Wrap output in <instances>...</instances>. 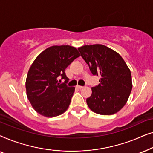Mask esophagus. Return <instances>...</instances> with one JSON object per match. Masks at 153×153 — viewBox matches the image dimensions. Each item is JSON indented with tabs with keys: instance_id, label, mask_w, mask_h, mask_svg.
Segmentation results:
<instances>
[{
	"instance_id": "obj_1",
	"label": "esophagus",
	"mask_w": 153,
	"mask_h": 153,
	"mask_svg": "<svg viewBox=\"0 0 153 153\" xmlns=\"http://www.w3.org/2000/svg\"><path fill=\"white\" fill-rule=\"evenodd\" d=\"M76 88H79V89H81V88H83V86H81V85H76Z\"/></svg>"
}]
</instances>
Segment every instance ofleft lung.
<instances>
[{
    "mask_svg": "<svg viewBox=\"0 0 153 153\" xmlns=\"http://www.w3.org/2000/svg\"><path fill=\"white\" fill-rule=\"evenodd\" d=\"M78 50L92 74L100 76L99 85L92 88V95L86 99L88 106L100 115L116 114L130 95V70L120 54L104 45H85Z\"/></svg>",
    "mask_w": 153,
    "mask_h": 153,
    "instance_id": "1",
    "label": "left lung"
}]
</instances>
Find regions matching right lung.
<instances>
[{"label":"right lung","mask_w":153,"mask_h":153,"mask_svg":"<svg viewBox=\"0 0 153 153\" xmlns=\"http://www.w3.org/2000/svg\"><path fill=\"white\" fill-rule=\"evenodd\" d=\"M79 56L75 47L61 45L47 48L35 58L26 81L27 97L35 111L52 118L68 109L75 88L67 86L65 70ZM60 77L65 79L61 85L57 82Z\"/></svg>","instance_id":"obj_1"}]
</instances>
